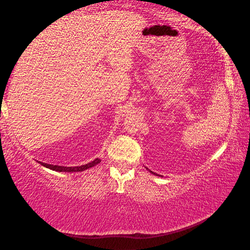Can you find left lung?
I'll list each match as a JSON object with an SVG mask.
<instances>
[{
    "label": "left lung",
    "mask_w": 250,
    "mask_h": 250,
    "mask_svg": "<svg viewBox=\"0 0 250 250\" xmlns=\"http://www.w3.org/2000/svg\"><path fill=\"white\" fill-rule=\"evenodd\" d=\"M150 172H152V171H150ZM152 173H153V172H152Z\"/></svg>",
    "instance_id": "obj_1"
}]
</instances>
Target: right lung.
<instances>
[{"mask_svg": "<svg viewBox=\"0 0 250 250\" xmlns=\"http://www.w3.org/2000/svg\"><path fill=\"white\" fill-rule=\"evenodd\" d=\"M100 159H96L92 161L90 163H87V164H83V166H80V167H61V166H53V164H47V163H43V162H40L42 166L50 168V170L53 171H57V172H82L87 170V168L97 166V164L100 163Z\"/></svg>", "mask_w": 250, "mask_h": 250, "instance_id": "add662e5", "label": "right lung"}]
</instances>
